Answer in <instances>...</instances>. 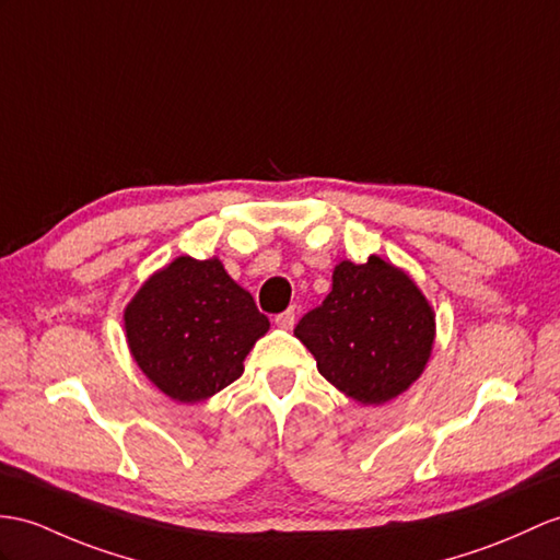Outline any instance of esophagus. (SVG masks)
Masks as SVG:
<instances>
[{"label": "esophagus", "instance_id": "34e87169", "mask_svg": "<svg viewBox=\"0 0 560 560\" xmlns=\"http://www.w3.org/2000/svg\"><path fill=\"white\" fill-rule=\"evenodd\" d=\"M294 318H296V313H294V308H288V311H282L280 316H276V325L280 327V330H292V325H294Z\"/></svg>", "mask_w": 560, "mask_h": 560}]
</instances>
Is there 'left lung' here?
I'll list each match as a JSON object with an SVG mask.
<instances>
[{
	"label": "left lung",
	"instance_id": "left-lung-1",
	"mask_svg": "<svg viewBox=\"0 0 560 560\" xmlns=\"http://www.w3.org/2000/svg\"><path fill=\"white\" fill-rule=\"evenodd\" d=\"M294 335L318 373L363 406L397 399L425 371L438 323L428 296L399 266L380 256L339 261L332 290Z\"/></svg>",
	"mask_w": 560,
	"mask_h": 560
}]
</instances>
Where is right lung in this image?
I'll use <instances>...</instances> for the list:
<instances>
[{
  "mask_svg": "<svg viewBox=\"0 0 560 560\" xmlns=\"http://www.w3.org/2000/svg\"><path fill=\"white\" fill-rule=\"evenodd\" d=\"M130 357L166 397L207 401L233 385L268 318L221 258L177 256L152 272L122 311Z\"/></svg>",
  "mask_w": 560,
  "mask_h": 560,
  "instance_id": "obj_1",
  "label": "right lung"
}]
</instances>
